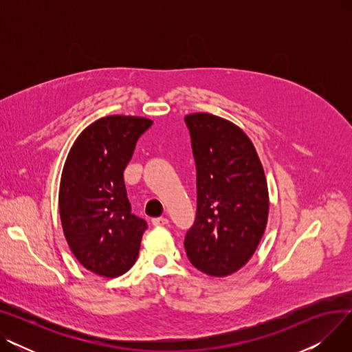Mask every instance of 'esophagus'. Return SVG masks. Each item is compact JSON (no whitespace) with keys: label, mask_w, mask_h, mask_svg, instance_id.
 Returning <instances> with one entry per match:
<instances>
[{"label":"esophagus","mask_w":352,"mask_h":352,"mask_svg":"<svg viewBox=\"0 0 352 352\" xmlns=\"http://www.w3.org/2000/svg\"><path fill=\"white\" fill-rule=\"evenodd\" d=\"M151 224H153L154 227H164V226H166V224H168V219H166V218H164V217L153 218V219H151Z\"/></svg>","instance_id":"obj_1"}]
</instances>
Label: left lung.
<instances>
[{"label":"left lung","mask_w":352,"mask_h":352,"mask_svg":"<svg viewBox=\"0 0 352 352\" xmlns=\"http://www.w3.org/2000/svg\"><path fill=\"white\" fill-rule=\"evenodd\" d=\"M186 124L197 165V217L184 245L195 268L227 276L250 261L264 235L270 211L264 168L234 122L195 113Z\"/></svg>","instance_id":"left-lung-1"}]
</instances>
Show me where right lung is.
I'll use <instances>...</instances> for the list:
<instances>
[{
	"label": "right lung",
	"instance_id": "1",
	"mask_svg": "<svg viewBox=\"0 0 352 352\" xmlns=\"http://www.w3.org/2000/svg\"><path fill=\"white\" fill-rule=\"evenodd\" d=\"M153 121L108 116L88 125L74 141L60 184V217L67 243L78 263L105 278L131 268L146 230L131 214L124 170L135 144Z\"/></svg>",
	"mask_w": 352,
	"mask_h": 352
}]
</instances>
